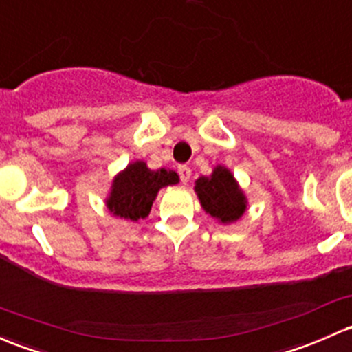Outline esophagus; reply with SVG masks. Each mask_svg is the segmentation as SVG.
Returning a JSON list of instances; mask_svg holds the SVG:
<instances>
[{
	"mask_svg": "<svg viewBox=\"0 0 352 352\" xmlns=\"http://www.w3.org/2000/svg\"><path fill=\"white\" fill-rule=\"evenodd\" d=\"M179 175H180V180H182V184H187L188 180H190L192 170L188 168L187 165H180L179 166Z\"/></svg>",
	"mask_w": 352,
	"mask_h": 352,
	"instance_id": "esophagus-1",
	"label": "esophagus"
}]
</instances>
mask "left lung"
<instances>
[{"label":"left lung","mask_w":352,"mask_h":352,"mask_svg":"<svg viewBox=\"0 0 352 352\" xmlns=\"http://www.w3.org/2000/svg\"><path fill=\"white\" fill-rule=\"evenodd\" d=\"M199 202L206 214L219 224H232L244 216L248 199L239 187L231 170L224 165H216L209 177H199L194 186Z\"/></svg>","instance_id":"left-lung-1"}]
</instances>
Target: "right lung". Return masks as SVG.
Returning a JSON list of instances; mask_svg holds the SVG:
<instances>
[{
	"label": "right lung",
	"instance_id": "1",
	"mask_svg": "<svg viewBox=\"0 0 352 352\" xmlns=\"http://www.w3.org/2000/svg\"><path fill=\"white\" fill-rule=\"evenodd\" d=\"M179 182V175L173 170H151L143 160L131 162L114 175L106 207L114 217L136 223L148 217L160 188L177 186Z\"/></svg>",
	"mask_w": 352,
	"mask_h": 352
}]
</instances>
